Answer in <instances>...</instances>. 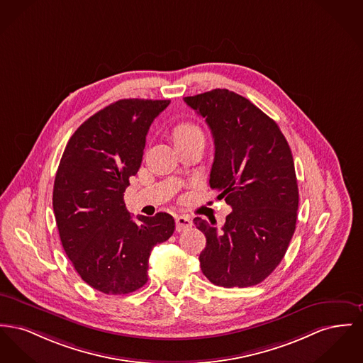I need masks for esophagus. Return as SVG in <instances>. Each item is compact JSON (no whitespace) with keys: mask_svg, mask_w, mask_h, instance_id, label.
I'll list each match as a JSON object with an SVG mask.
<instances>
[{"mask_svg":"<svg viewBox=\"0 0 363 363\" xmlns=\"http://www.w3.org/2000/svg\"><path fill=\"white\" fill-rule=\"evenodd\" d=\"M192 228V219L188 215H178L175 218V229L177 232H185Z\"/></svg>","mask_w":363,"mask_h":363,"instance_id":"34e87169","label":"esophagus"}]
</instances>
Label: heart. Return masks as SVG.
<instances>
[{"label":"heart","mask_w":363,"mask_h":363,"mask_svg":"<svg viewBox=\"0 0 363 363\" xmlns=\"http://www.w3.org/2000/svg\"><path fill=\"white\" fill-rule=\"evenodd\" d=\"M196 135H203L201 130L199 126H196L194 123H191V122L179 123L172 130V140H174L175 144L181 143V141H186V140L196 137Z\"/></svg>","instance_id":"heart-1"}]
</instances>
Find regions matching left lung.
I'll return each instance as SVG.
<instances>
[{
  "mask_svg": "<svg viewBox=\"0 0 363 363\" xmlns=\"http://www.w3.org/2000/svg\"><path fill=\"white\" fill-rule=\"evenodd\" d=\"M184 101L213 133L210 186L233 210L219 230L215 219H193L207 238L201 272L218 286H252L274 272L296 229L292 152L277 123L235 91L213 89Z\"/></svg>",
  "mask_w": 363,
  "mask_h": 363,
  "instance_id": "left-lung-1",
  "label": "left lung"
}]
</instances>
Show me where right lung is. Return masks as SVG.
Listing matches in <instances>:
<instances>
[{
	"label": "right lung",
	"mask_w": 363,
	"mask_h": 363,
	"mask_svg": "<svg viewBox=\"0 0 363 363\" xmlns=\"http://www.w3.org/2000/svg\"><path fill=\"white\" fill-rule=\"evenodd\" d=\"M169 104L119 100L77 128L62 156L53 186L60 240L77 273L103 294L126 295L144 286L152 248L174 233L170 213L134 220L123 200L150 125Z\"/></svg>",
	"instance_id": "right-lung-1"
}]
</instances>
